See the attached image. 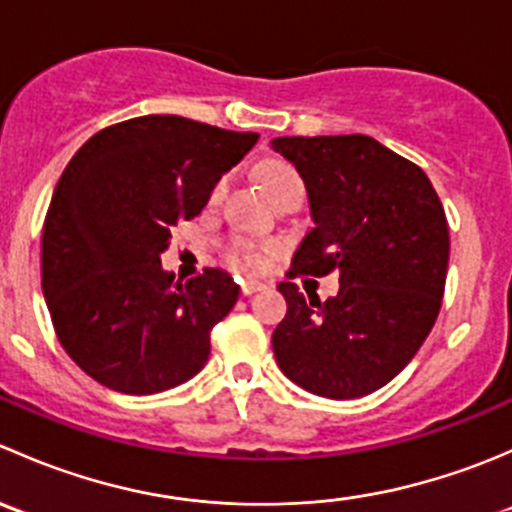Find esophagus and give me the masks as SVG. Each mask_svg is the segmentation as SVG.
<instances>
[{"instance_id":"obj_1","label":"esophagus","mask_w":512,"mask_h":512,"mask_svg":"<svg viewBox=\"0 0 512 512\" xmlns=\"http://www.w3.org/2000/svg\"><path fill=\"white\" fill-rule=\"evenodd\" d=\"M267 285L265 282H260V280H245L240 285V292L245 294V297H250V294H255V292H262V289H265Z\"/></svg>"}]
</instances>
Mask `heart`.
I'll use <instances>...</instances> for the list:
<instances>
[{"label": "heart", "instance_id": "b5f03b06", "mask_svg": "<svg viewBox=\"0 0 512 512\" xmlns=\"http://www.w3.org/2000/svg\"><path fill=\"white\" fill-rule=\"evenodd\" d=\"M260 180L272 198H277L282 190L292 188V185H302V178H299L297 170H294L289 163H285V160H277V158L262 160ZM227 183H230V178L223 175V178L213 185V190H210V203L223 200ZM270 252H272L270 242H255V240H247V237H232L225 247V260L230 262L232 267H240V270L245 272H257L262 270V265H265Z\"/></svg>", "mask_w": 512, "mask_h": 512}]
</instances>
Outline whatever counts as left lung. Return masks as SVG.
Segmentation results:
<instances>
[{"mask_svg": "<svg viewBox=\"0 0 512 512\" xmlns=\"http://www.w3.org/2000/svg\"><path fill=\"white\" fill-rule=\"evenodd\" d=\"M272 148L307 185L314 227L277 289L287 314L272 349L289 381L327 399L389 384L426 342L441 309L448 223L431 180L361 133L285 136ZM340 272L337 298L302 295L294 276Z\"/></svg>", "mask_w": 512, "mask_h": 512, "instance_id": "8db88e82", "label": "left lung"}]
</instances>
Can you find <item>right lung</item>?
Returning a JSON list of instances; mask_svg holds the SVG:
<instances>
[{"label":"right lung","mask_w":512,"mask_h":512,"mask_svg":"<svg viewBox=\"0 0 512 512\" xmlns=\"http://www.w3.org/2000/svg\"><path fill=\"white\" fill-rule=\"evenodd\" d=\"M257 138L138 116L98 131L69 160L41 232V289L61 347L98 384L158 394L205 366L210 332L240 287L215 267L173 282L160 252Z\"/></svg>","instance_id":"right-lung-1"}]
</instances>
